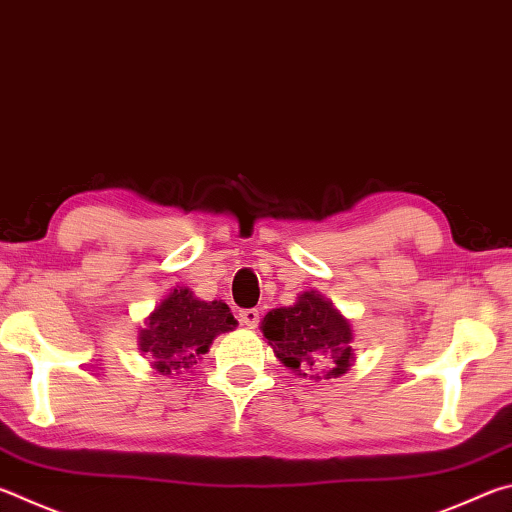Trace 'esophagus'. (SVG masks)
Wrapping results in <instances>:
<instances>
[{"label": "esophagus", "instance_id": "obj_1", "mask_svg": "<svg viewBox=\"0 0 512 512\" xmlns=\"http://www.w3.org/2000/svg\"><path fill=\"white\" fill-rule=\"evenodd\" d=\"M239 320H241V323H244L246 327L255 329L257 323H259V311H257V309H244V311H241V314H239Z\"/></svg>", "mask_w": 512, "mask_h": 512}]
</instances>
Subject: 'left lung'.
<instances>
[{
    "mask_svg": "<svg viewBox=\"0 0 512 512\" xmlns=\"http://www.w3.org/2000/svg\"><path fill=\"white\" fill-rule=\"evenodd\" d=\"M262 334L280 363L300 377L336 379L354 361L350 320L318 291H302L291 307L268 311Z\"/></svg>",
    "mask_w": 512,
    "mask_h": 512,
    "instance_id": "obj_1",
    "label": "left lung"
}]
</instances>
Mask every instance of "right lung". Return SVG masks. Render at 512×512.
I'll return each instance as SVG.
<instances>
[{
	"label": "right lung",
	"mask_w": 512,
	"mask_h": 512,
	"mask_svg": "<svg viewBox=\"0 0 512 512\" xmlns=\"http://www.w3.org/2000/svg\"><path fill=\"white\" fill-rule=\"evenodd\" d=\"M237 320L223 300H201L192 289L176 287L144 320L137 348L160 375H183L194 368L219 334L232 332Z\"/></svg>",
	"instance_id": "add662e5"
}]
</instances>
